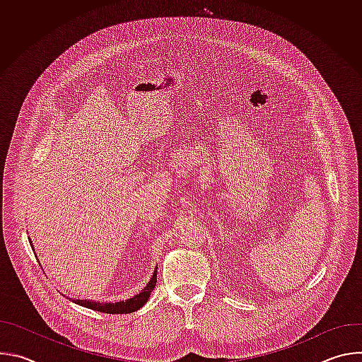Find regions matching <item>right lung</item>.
Instances as JSON below:
<instances>
[{"label":"right lung","mask_w":362,"mask_h":362,"mask_svg":"<svg viewBox=\"0 0 362 362\" xmlns=\"http://www.w3.org/2000/svg\"><path fill=\"white\" fill-rule=\"evenodd\" d=\"M31 243V239H30ZM33 247V243H31ZM156 281H158V268L154 269L150 281L147 282V285L134 296L124 299V300H117V302H94V300H87V299H71L74 303L81 305L84 308L93 309V311H98V313H105V314H132L137 309H140L148 299L151 291L156 286Z\"/></svg>","instance_id":"right-lung-1"}]
</instances>
